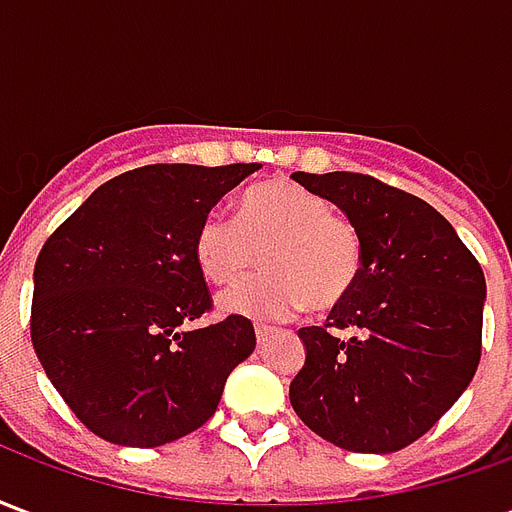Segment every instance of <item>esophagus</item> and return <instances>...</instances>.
<instances>
[{"label": "esophagus", "mask_w": 512, "mask_h": 512, "mask_svg": "<svg viewBox=\"0 0 512 512\" xmlns=\"http://www.w3.org/2000/svg\"><path fill=\"white\" fill-rule=\"evenodd\" d=\"M255 334H257V343H268V340L277 334V329H274V326H266V323H260V326H255Z\"/></svg>", "instance_id": "esophagus-1"}]
</instances>
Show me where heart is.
I'll use <instances>...</instances> for the list:
<instances>
[{"label": "heart", "instance_id": "obj_1", "mask_svg": "<svg viewBox=\"0 0 512 512\" xmlns=\"http://www.w3.org/2000/svg\"><path fill=\"white\" fill-rule=\"evenodd\" d=\"M260 252L266 274L224 293V312L255 321H282L304 307L332 312L365 266L359 227L323 194L282 178L246 191L238 219L213 208L194 233V260L219 288L241 282Z\"/></svg>", "mask_w": 512, "mask_h": 512}]
</instances>
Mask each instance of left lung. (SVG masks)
<instances>
[{"label": "left lung", "instance_id": "1", "mask_svg": "<svg viewBox=\"0 0 512 512\" xmlns=\"http://www.w3.org/2000/svg\"><path fill=\"white\" fill-rule=\"evenodd\" d=\"M293 180L359 227L365 266L323 326L299 329L307 359L290 381V406L343 450H403L477 373L483 268L452 224L408 191L359 172H296Z\"/></svg>", "mask_w": 512, "mask_h": 512}]
</instances>
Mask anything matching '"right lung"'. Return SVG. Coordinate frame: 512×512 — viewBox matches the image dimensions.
<instances>
[{
    "label": "right lung",
    "instance_id": "right-lung-1",
    "mask_svg": "<svg viewBox=\"0 0 512 512\" xmlns=\"http://www.w3.org/2000/svg\"><path fill=\"white\" fill-rule=\"evenodd\" d=\"M260 164H150L87 197L35 263L32 345L46 376L95 436L161 447L202 428L224 381L255 351V326L211 310L194 233Z\"/></svg>",
    "mask_w": 512,
    "mask_h": 512
}]
</instances>
